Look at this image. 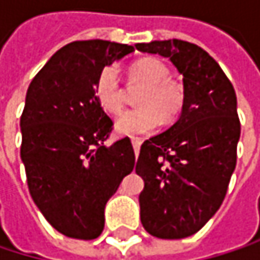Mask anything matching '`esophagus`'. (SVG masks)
I'll use <instances>...</instances> for the list:
<instances>
[{
  "label": "esophagus",
  "instance_id": "34e87169",
  "mask_svg": "<svg viewBox=\"0 0 260 260\" xmlns=\"http://www.w3.org/2000/svg\"><path fill=\"white\" fill-rule=\"evenodd\" d=\"M141 143H143V140H141V138H132V146H134V150H135V153H138Z\"/></svg>",
  "mask_w": 260,
  "mask_h": 260
}]
</instances>
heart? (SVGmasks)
Wrapping results in <instances>:
<instances>
[{
	"instance_id": "b5f03b06",
	"label": "heart",
	"mask_w": 260,
	"mask_h": 260,
	"mask_svg": "<svg viewBox=\"0 0 260 260\" xmlns=\"http://www.w3.org/2000/svg\"><path fill=\"white\" fill-rule=\"evenodd\" d=\"M132 84L143 85L137 98L138 108L123 113L116 129L123 135H140L153 131L161 119L175 120L182 113L186 101V91L181 81L170 78L169 68L158 58L143 57L131 63L128 69ZM94 98L110 114H119L123 110V90L116 66L101 69L94 81Z\"/></svg>"
}]
</instances>
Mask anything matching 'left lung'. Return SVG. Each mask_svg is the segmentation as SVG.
I'll list each match as a JSON object with an SVG mask.
<instances>
[{"label": "left lung", "mask_w": 260, "mask_h": 260, "mask_svg": "<svg viewBox=\"0 0 260 260\" xmlns=\"http://www.w3.org/2000/svg\"><path fill=\"white\" fill-rule=\"evenodd\" d=\"M149 54L169 57L186 91L181 119L146 140L135 172L143 228L162 239L199 232L220 209L236 166L241 123L232 82L200 46L185 40L137 43Z\"/></svg>", "instance_id": "1"}]
</instances>
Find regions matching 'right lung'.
<instances>
[{
    "instance_id": "add662e5",
    "label": "right lung",
    "mask_w": 260,
    "mask_h": 260,
    "mask_svg": "<svg viewBox=\"0 0 260 260\" xmlns=\"http://www.w3.org/2000/svg\"><path fill=\"white\" fill-rule=\"evenodd\" d=\"M134 51L108 40L58 49L26 90L21 158L29 194L60 234L94 239L110 197L135 164L129 137L105 146L113 120L94 98L101 69Z\"/></svg>"
}]
</instances>
